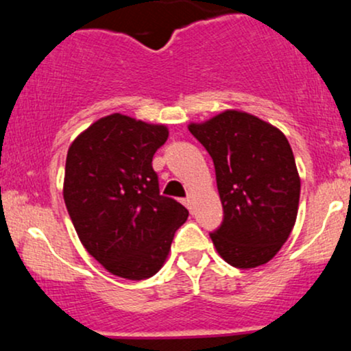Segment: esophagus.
I'll list each match as a JSON object with an SVG mask.
<instances>
[{
    "mask_svg": "<svg viewBox=\"0 0 351 351\" xmlns=\"http://www.w3.org/2000/svg\"><path fill=\"white\" fill-rule=\"evenodd\" d=\"M183 204L189 209V211H191V209H193V198H191V196H186V198L183 199Z\"/></svg>",
    "mask_w": 351,
    "mask_h": 351,
    "instance_id": "obj_1",
    "label": "esophagus"
}]
</instances>
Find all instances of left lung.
I'll use <instances>...</instances> for the list:
<instances>
[{
  "label": "left lung",
  "mask_w": 351,
  "mask_h": 351,
  "mask_svg": "<svg viewBox=\"0 0 351 351\" xmlns=\"http://www.w3.org/2000/svg\"><path fill=\"white\" fill-rule=\"evenodd\" d=\"M188 128L215 163L224 215L209 232L216 251L237 269L269 263L291 236L299 209L300 178L289 140L237 110Z\"/></svg>",
  "instance_id": "obj_1"
}]
</instances>
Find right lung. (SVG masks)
I'll return each mask as SVG.
<instances>
[{
    "label": "right lung",
    "mask_w": 351,
    "mask_h": 351,
    "mask_svg": "<svg viewBox=\"0 0 351 351\" xmlns=\"http://www.w3.org/2000/svg\"><path fill=\"white\" fill-rule=\"evenodd\" d=\"M168 138L163 125L112 114L67 152L64 201L80 243L108 272L143 280L162 269L188 209L160 195L152 160Z\"/></svg>",
    "instance_id": "1"
}]
</instances>
